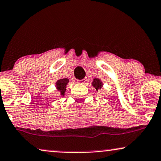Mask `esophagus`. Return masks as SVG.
I'll return each instance as SVG.
<instances>
[{
	"label": "esophagus",
	"instance_id": "1",
	"mask_svg": "<svg viewBox=\"0 0 161 161\" xmlns=\"http://www.w3.org/2000/svg\"><path fill=\"white\" fill-rule=\"evenodd\" d=\"M78 82L81 83V84H85V83L87 82V79L84 78V79H81V80H78Z\"/></svg>",
	"mask_w": 161,
	"mask_h": 161
}]
</instances>
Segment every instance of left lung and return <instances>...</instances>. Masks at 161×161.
<instances>
[{
	"instance_id": "obj_1",
	"label": "left lung",
	"mask_w": 161,
	"mask_h": 161,
	"mask_svg": "<svg viewBox=\"0 0 161 161\" xmlns=\"http://www.w3.org/2000/svg\"><path fill=\"white\" fill-rule=\"evenodd\" d=\"M92 85H93V86L95 88L97 91H98V89L101 88L103 86V83L99 79H94V81H93V82H92Z\"/></svg>"
}]
</instances>
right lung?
Instances as JSON below:
<instances>
[{
  "mask_svg": "<svg viewBox=\"0 0 161 161\" xmlns=\"http://www.w3.org/2000/svg\"><path fill=\"white\" fill-rule=\"evenodd\" d=\"M68 82L69 79L66 78L59 79L56 82V88H57V90L61 93V95H64V93L66 92V86H67Z\"/></svg>",
  "mask_w": 161,
  "mask_h": 161,
  "instance_id": "add662e5",
  "label": "right lung"
}]
</instances>
